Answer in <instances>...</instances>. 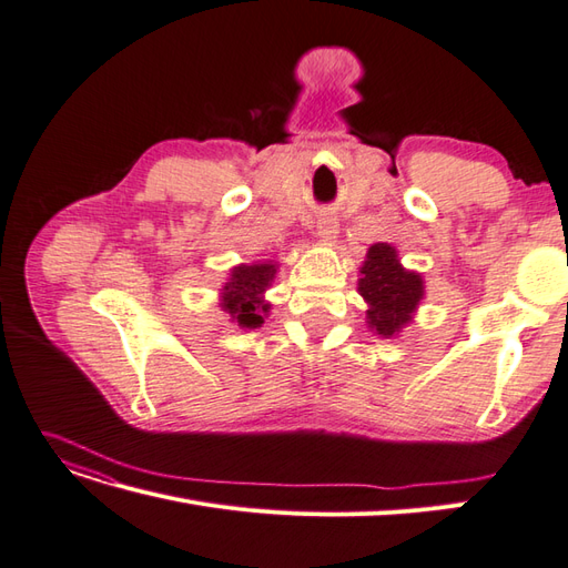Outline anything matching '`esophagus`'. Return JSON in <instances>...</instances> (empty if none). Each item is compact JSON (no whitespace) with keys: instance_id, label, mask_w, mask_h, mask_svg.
Segmentation results:
<instances>
[{"instance_id":"esophagus-1","label":"esophagus","mask_w":568,"mask_h":568,"mask_svg":"<svg viewBox=\"0 0 568 568\" xmlns=\"http://www.w3.org/2000/svg\"><path fill=\"white\" fill-rule=\"evenodd\" d=\"M316 235H318V240L326 242V244H333V242H336V237H338V221H336V215L324 213L322 217H318V223H316Z\"/></svg>"}]
</instances>
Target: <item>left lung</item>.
Returning a JSON list of instances; mask_svg holds the SVG:
<instances>
[{
  "mask_svg": "<svg viewBox=\"0 0 568 568\" xmlns=\"http://www.w3.org/2000/svg\"><path fill=\"white\" fill-rule=\"evenodd\" d=\"M357 293L367 304L369 331L382 338H398L425 300V278L400 264L396 246L376 242L359 266Z\"/></svg>",
  "mask_w": 568,
  "mask_h": 568,
  "instance_id": "1",
  "label": "left lung"
}]
</instances>
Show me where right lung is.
<instances>
[{
  "mask_svg": "<svg viewBox=\"0 0 568 568\" xmlns=\"http://www.w3.org/2000/svg\"><path fill=\"white\" fill-rule=\"evenodd\" d=\"M278 261H256L230 268V278L221 290V310L240 328H258L271 312L266 290L278 273Z\"/></svg>",
  "mask_w": 568,
  "mask_h": 568,
  "instance_id": "1",
  "label": "right lung"
}]
</instances>
